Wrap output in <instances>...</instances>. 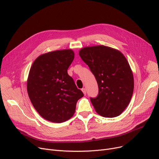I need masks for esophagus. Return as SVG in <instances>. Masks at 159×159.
I'll return each mask as SVG.
<instances>
[{
    "label": "esophagus",
    "instance_id": "34e87169",
    "mask_svg": "<svg viewBox=\"0 0 159 159\" xmlns=\"http://www.w3.org/2000/svg\"><path fill=\"white\" fill-rule=\"evenodd\" d=\"M82 91L83 93L84 94V95H86V89L85 88H82Z\"/></svg>",
    "mask_w": 159,
    "mask_h": 159
}]
</instances>
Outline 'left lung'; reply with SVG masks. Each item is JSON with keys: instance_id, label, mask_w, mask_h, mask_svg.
Returning <instances> with one entry per match:
<instances>
[{"instance_id": "left-lung-1", "label": "left lung", "mask_w": 159, "mask_h": 159, "mask_svg": "<svg viewBox=\"0 0 159 159\" xmlns=\"http://www.w3.org/2000/svg\"><path fill=\"white\" fill-rule=\"evenodd\" d=\"M79 55L97 82L98 95L90 98L97 113L109 118L120 115L128 106L134 88L133 73L126 57L105 46L84 48Z\"/></svg>"}]
</instances>
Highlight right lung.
Returning <instances> with one entry per match:
<instances>
[{"mask_svg":"<svg viewBox=\"0 0 159 159\" xmlns=\"http://www.w3.org/2000/svg\"><path fill=\"white\" fill-rule=\"evenodd\" d=\"M71 49L57 50L37 57L30 70L27 90L30 101L44 119L61 123L71 118L84 96L68 74L74 59Z\"/></svg>","mask_w":159,"mask_h":159,"instance_id":"right-lung-1","label":"right lung"}]
</instances>
